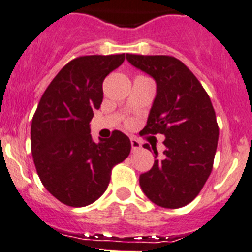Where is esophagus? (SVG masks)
<instances>
[{"label":"esophagus","mask_w":252,"mask_h":252,"mask_svg":"<svg viewBox=\"0 0 252 252\" xmlns=\"http://www.w3.org/2000/svg\"><path fill=\"white\" fill-rule=\"evenodd\" d=\"M130 144H131V150H133V152H137V150H139L140 148H142V144H140L139 140L134 139V138H131L130 139Z\"/></svg>","instance_id":"34e87169"}]
</instances>
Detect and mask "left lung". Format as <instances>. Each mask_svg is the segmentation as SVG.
Listing matches in <instances>:
<instances>
[{"label": "left lung", "instance_id": "8db88e82", "mask_svg": "<svg viewBox=\"0 0 252 252\" xmlns=\"http://www.w3.org/2000/svg\"><path fill=\"white\" fill-rule=\"evenodd\" d=\"M133 67L157 84L143 131L165 135V150L139 176L150 201L166 209L188 205L203 189L211 173L219 140L216 115L208 93L191 70L170 56L126 55ZM149 149V144H144Z\"/></svg>", "mask_w": 252, "mask_h": 252}]
</instances>
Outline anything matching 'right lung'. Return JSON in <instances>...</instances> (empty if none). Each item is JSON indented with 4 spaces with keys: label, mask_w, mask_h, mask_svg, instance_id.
I'll return each instance as SVG.
<instances>
[{
    "label": "right lung",
    "mask_w": 252,
    "mask_h": 252,
    "mask_svg": "<svg viewBox=\"0 0 252 252\" xmlns=\"http://www.w3.org/2000/svg\"><path fill=\"white\" fill-rule=\"evenodd\" d=\"M126 60L123 55L84 56L60 70L42 95L31 126V148L43 187L61 203L82 208L107 190L113 166L130 153L119 130L95 143L91 124L103 100L105 77Z\"/></svg>",
    "instance_id": "add662e5"
}]
</instances>
